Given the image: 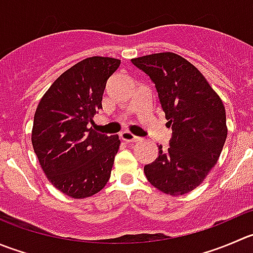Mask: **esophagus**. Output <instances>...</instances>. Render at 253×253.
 <instances>
[{
	"label": "esophagus",
	"instance_id": "1",
	"mask_svg": "<svg viewBox=\"0 0 253 253\" xmlns=\"http://www.w3.org/2000/svg\"><path fill=\"white\" fill-rule=\"evenodd\" d=\"M121 138L126 142H138L139 138L137 136H134L133 133H131L129 131H125L121 133Z\"/></svg>",
	"mask_w": 253,
	"mask_h": 253
}]
</instances>
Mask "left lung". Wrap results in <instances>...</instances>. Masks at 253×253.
I'll return each instance as SVG.
<instances>
[{
	"label": "left lung",
	"mask_w": 253,
	"mask_h": 253,
	"mask_svg": "<svg viewBox=\"0 0 253 253\" xmlns=\"http://www.w3.org/2000/svg\"><path fill=\"white\" fill-rule=\"evenodd\" d=\"M156 84L167 126L171 127L168 151L144 166L149 183L164 194L178 197L194 190L217 163L227 137L224 104L204 75L175 53L131 59Z\"/></svg>",
	"instance_id": "8db88e82"
}]
</instances>
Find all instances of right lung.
Segmentation results:
<instances>
[{"label": "right lung", "mask_w": 253, "mask_h": 253, "mask_svg": "<svg viewBox=\"0 0 253 253\" xmlns=\"http://www.w3.org/2000/svg\"><path fill=\"white\" fill-rule=\"evenodd\" d=\"M120 64L109 56L79 61L50 85L34 114L32 144L39 164L49 181L74 199L99 193L111 175L119 134L99 133L89 124Z\"/></svg>", "instance_id": "add662e5"}]
</instances>
